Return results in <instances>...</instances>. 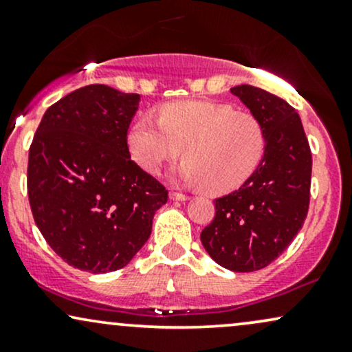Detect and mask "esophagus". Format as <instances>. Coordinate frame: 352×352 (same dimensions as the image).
Here are the masks:
<instances>
[{"instance_id":"esophagus-1","label":"esophagus","mask_w":352,"mask_h":352,"mask_svg":"<svg viewBox=\"0 0 352 352\" xmlns=\"http://www.w3.org/2000/svg\"><path fill=\"white\" fill-rule=\"evenodd\" d=\"M170 199L185 201V200H188V195H185V193H182V192H170Z\"/></svg>"}]
</instances>
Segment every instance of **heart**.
<instances>
[{"mask_svg":"<svg viewBox=\"0 0 352 352\" xmlns=\"http://www.w3.org/2000/svg\"><path fill=\"white\" fill-rule=\"evenodd\" d=\"M132 159L155 173L180 155L179 177L210 193H228L263 160L266 132L252 112L207 100H177L159 109L157 120L140 117L127 132Z\"/></svg>","mask_w":352,"mask_h":352,"instance_id":"b5f03b06","label":"heart"}]
</instances>
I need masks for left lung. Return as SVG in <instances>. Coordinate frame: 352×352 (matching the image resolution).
<instances>
[{"instance_id": "8db88e82", "label": "left lung", "mask_w": 352, "mask_h": 352, "mask_svg": "<svg viewBox=\"0 0 352 352\" xmlns=\"http://www.w3.org/2000/svg\"><path fill=\"white\" fill-rule=\"evenodd\" d=\"M263 124V160L235 192L215 200V217L200 240L210 256L238 273L276 260L298 235L309 208L311 148L298 112L260 87H232Z\"/></svg>"}]
</instances>
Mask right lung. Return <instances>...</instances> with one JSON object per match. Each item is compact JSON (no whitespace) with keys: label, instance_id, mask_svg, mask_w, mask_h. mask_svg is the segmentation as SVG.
Instances as JSON below:
<instances>
[{"label":"right lung","instance_id":"add662e5","mask_svg":"<svg viewBox=\"0 0 352 352\" xmlns=\"http://www.w3.org/2000/svg\"><path fill=\"white\" fill-rule=\"evenodd\" d=\"M139 94L80 87L44 112L28 160V197L44 240L74 268H124L168 199L131 159L127 131Z\"/></svg>","mask_w":352,"mask_h":352}]
</instances>
